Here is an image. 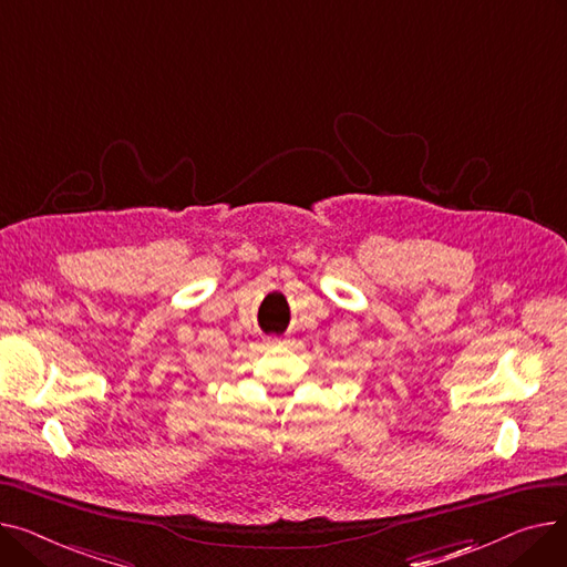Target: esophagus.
I'll return each mask as SVG.
<instances>
[{
    "instance_id": "obj_1",
    "label": "esophagus",
    "mask_w": 567,
    "mask_h": 567,
    "mask_svg": "<svg viewBox=\"0 0 567 567\" xmlns=\"http://www.w3.org/2000/svg\"><path fill=\"white\" fill-rule=\"evenodd\" d=\"M280 340L278 338H268V344H278Z\"/></svg>"
}]
</instances>
